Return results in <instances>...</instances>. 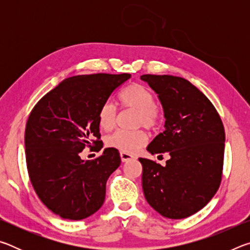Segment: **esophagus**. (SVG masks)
<instances>
[{
  "label": "esophagus",
  "instance_id": "esophagus-1",
  "mask_svg": "<svg viewBox=\"0 0 250 250\" xmlns=\"http://www.w3.org/2000/svg\"><path fill=\"white\" fill-rule=\"evenodd\" d=\"M120 158L122 162H128V161L133 159V156L129 153H125V152H120Z\"/></svg>",
  "mask_w": 250,
  "mask_h": 250
}]
</instances>
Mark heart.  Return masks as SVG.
<instances>
[{
    "instance_id": "1",
    "label": "heart",
    "mask_w": 250,
    "mask_h": 250,
    "mask_svg": "<svg viewBox=\"0 0 250 250\" xmlns=\"http://www.w3.org/2000/svg\"><path fill=\"white\" fill-rule=\"evenodd\" d=\"M124 107L138 111L137 125L152 129L158 125L159 112L155 107L154 96L146 87L133 83L126 87L120 96ZM117 109L111 103H104L98 111V124L104 131L111 130L116 125ZM146 134L141 130L125 131L117 130L105 140L109 147L125 153H135L146 146Z\"/></svg>"
}]
</instances>
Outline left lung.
Returning <instances> with one entry per match:
<instances>
[{
    "mask_svg": "<svg viewBox=\"0 0 250 250\" xmlns=\"http://www.w3.org/2000/svg\"><path fill=\"white\" fill-rule=\"evenodd\" d=\"M158 95L166 130L147 146L167 152L164 167L142 159V188L152 208L167 218H186L202 209L222 180L225 131L209 99L188 80L171 75H142Z\"/></svg>",
    "mask_w": 250,
    "mask_h": 250,
    "instance_id": "left-lung-1",
    "label": "left lung"
}]
</instances>
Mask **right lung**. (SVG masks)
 <instances>
[{"mask_svg":"<svg viewBox=\"0 0 250 250\" xmlns=\"http://www.w3.org/2000/svg\"><path fill=\"white\" fill-rule=\"evenodd\" d=\"M129 74L82 75L66 78L46 94L28 117L25 153L34 189L62 218L80 221L103 206L108 177L121 163L118 150L105 147L84 161L80 152L100 142L98 111ZM103 146H99V150Z\"/></svg>","mask_w":250,"mask_h":250,"instance_id":"1","label":"right lung"}]
</instances>
